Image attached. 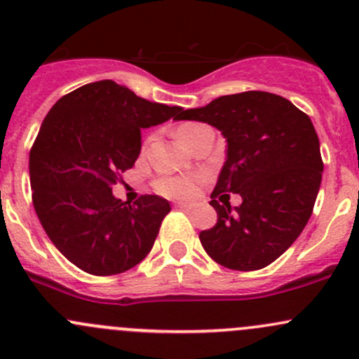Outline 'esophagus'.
I'll list each match as a JSON object with an SVG mask.
<instances>
[{
    "mask_svg": "<svg viewBox=\"0 0 359 359\" xmlns=\"http://www.w3.org/2000/svg\"><path fill=\"white\" fill-rule=\"evenodd\" d=\"M175 205L180 207V209H191L195 204H191V202H176Z\"/></svg>",
    "mask_w": 359,
    "mask_h": 359,
    "instance_id": "esophagus-1",
    "label": "esophagus"
}]
</instances>
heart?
I'll list each match as a JSON object with an SVG mask.
<instances>
[{
	"mask_svg": "<svg viewBox=\"0 0 359 359\" xmlns=\"http://www.w3.org/2000/svg\"><path fill=\"white\" fill-rule=\"evenodd\" d=\"M198 124H183L180 126L176 135H181V133L191 131L194 128H197ZM197 178H188V176H165V178H161L155 181V190L158 194L165 195V197H191V195L197 191Z\"/></svg>",
	"mask_w": 359,
	"mask_h": 359,
	"instance_id": "b5f03b06",
	"label": "heart"
}]
</instances>
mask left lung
Here are the masks:
<instances>
[{"mask_svg": "<svg viewBox=\"0 0 359 359\" xmlns=\"http://www.w3.org/2000/svg\"><path fill=\"white\" fill-rule=\"evenodd\" d=\"M178 121L207 123L226 140L210 194L217 223L198 235L205 252L238 271L271 264L304 230L320 190L323 162L311 119L280 95L245 91L183 110ZM228 193L243 204L231 210Z\"/></svg>", "mask_w": 359, "mask_h": 359, "instance_id": "1", "label": "left lung"}]
</instances>
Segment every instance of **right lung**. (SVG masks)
<instances>
[{
    "instance_id": "obj_1",
    "label": "right lung",
    "mask_w": 359,
    "mask_h": 359,
    "mask_svg": "<svg viewBox=\"0 0 359 359\" xmlns=\"http://www.w3.org/2000/svg\"><path fill=\"white\" fill-rule=\"evenodd\" d=\"M181 107L149 102L114 81L84 84L44 117L29 155L32 204L53 245L83 271L124 273L152 250L171 205L112 194L142 150V129L178 119Z\"/></svg>"
}]
</instances>
